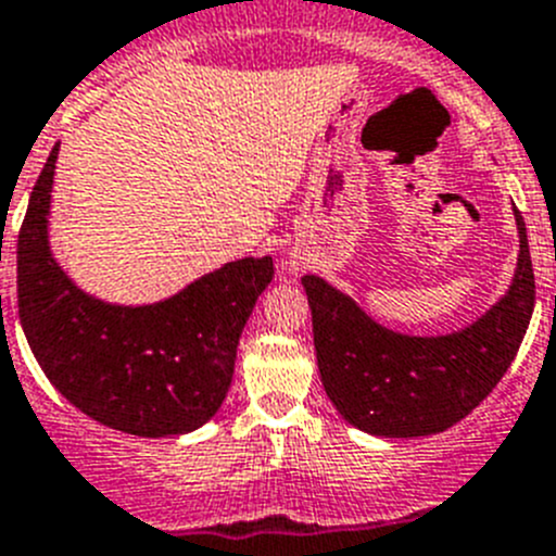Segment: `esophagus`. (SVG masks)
Returning <instances> with one entry per match:
<instances>
[{"instance_id": "1", "label": "esophagus", "mask_w": 556, "mask_h": 556, "mask_svg": "<svg viewBox=\"0 0 556 556\" xmlns=\"http://www.w3.org/2000/svg\"><path fill=\"white\" fill-rule=\"evenodd\" d=\"M288 271H296V263H290V266H288Z\"/></svg>"}]
</instances>
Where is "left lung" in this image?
I'll use <instances>...</instances> for the list:
<instances>
[{
	"instance_id": "obj_1",
	"label": "left lung",
	"mask_w": 556,
	"mask_h": 556,
	"mask_svg": "<svg viewBox=\"0 0 556 556\" xmlns=\"http://www.w3.org/2000/svg\"><path fill=\"white\" fill-rule=\"evenodd\" d=\"M513 285L471 327L438 338L384 329L321 277H304L324 390L352 427L382 438H424L463 421L507 374L534 309L527 227Z\"/></svg>"
}]
</instances>
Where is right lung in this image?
<instances>
[{
    "instance_id": "1",
    "label": "right lung",
    "mask_w": 556,
    "mask_h": 556,
    "mask_svg": "<svg viewBox=\"0 0 556 556\" xmlns=\"http://www.w3.org/2000/svg\"><path fill=\"white\" fill-rule=\"evenodd\" d=\"M58 147L18 232V318L49 382L93 421L138 438L185 434L222 407L271 257L204 274L177 296L143 307L88 296L49 252L47 216Z\"/></svg>"
}]
</instances>
